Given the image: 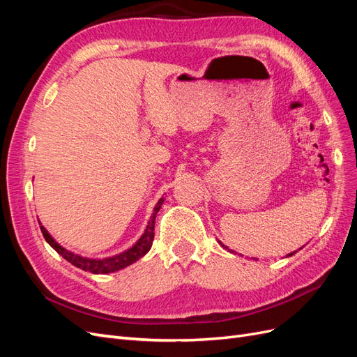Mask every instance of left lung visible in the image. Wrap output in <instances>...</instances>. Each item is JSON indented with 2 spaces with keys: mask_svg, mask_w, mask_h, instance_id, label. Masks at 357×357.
Listing matches in <instances>:
<instances>
[{
  "mask_svg": "<svg viewBox=\"0 0 357 357\" xmlns=\"http://www.w3.org/2000/svg\"><path fill=\"white\" fill-rule=\"evenodd\" d=\"M219 244H220L222 247H225V248H228V247H226V245H225L223 243H220V241H219ZM301 248H302V247H301ZM301 248H299V250H301ZM228 250H229V248H228ZM229 252H232V253H234V250H229ZM296 252H298V250H296ZM296 252H294V253H289V255H287V257H289V256H291V255H295Z\"/></svg>",
  "mask_w": 357,
  "mask_h": 357,
  "instance_id": "left-lung-1",
  "label": "left lung"
}]
</instances>
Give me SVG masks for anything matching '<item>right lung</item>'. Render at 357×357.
<instances>
[{
  "mask_svg": "<svg viewBox=\"0 0 357 357\" xmlns=\"http://www.w3.org/2000/svg\"><path fill=\"white\" fill-rule=\"evenodd\" d=\"M162 202H164V198H160L158 201V204L155 205L153 213L150 215V220L146 226L144 234L139 236V240L131 247L128 248V250L119 253L116 256L112 257H104V259H91V257H83L80 255H75L67 248H63L62 245H59L55 240L52 238V235L46 231L45 226H41L40 223V229L43 232V236H45V240L49 243V245L53 248V250H56L63 259H67V261L77 266L83 271H88L92 274H109V273H116L119 269H123L129 265H132L134 262H137L138 259H142L149 250L150 247L153 244V238H155V219H156V214L162 207Z\"/></svg>",
  "mask_w": 357,
  "mask_h": 357,
  "instance_id": "right-lung-1",
  "label": "right lung"
}]
</instances>
